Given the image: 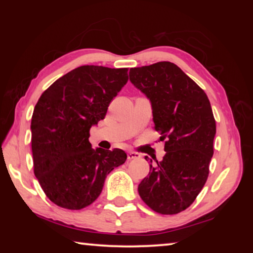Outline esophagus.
Here are the masks:
<instances>
[{
  "instance_id": "obj_1",
  "label": "esophagus",
  "mask_w": 253,
  "mask_h": 253,
  "mask_svg": "<svg viewBox=\"0 0 253 253\" xmlns=\"http://www.w3.org/2000/svg\"><path fill=\"white\" fill-rule=\"evenodd\" d=\"M140 157V155L138 153H136V152H128L127 153V158L129 161H131V160H137V158H139Z\"/></svg>"
}]
</instances>
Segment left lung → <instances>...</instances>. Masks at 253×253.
I'll list each match as a JSON object with an SVG mask.
<instances>
[{"mask_svg": "<svg viewBox=\"0 0 253 253\" xmlns=\"http://www.w3.org/2000/svg\"><path fill=\"white\" fill-rule=\"evenodd\" d=\"M129 80L151 101L154 128L168 139L163 161L151 164L138 185L139 196L157 213H179L194 202L209 176L216 132L211 104L172 62L131 68Z\"/></svg>", "mask_w": 253, "mask_h": 253, "instance_id": "1", "label": "left lung"}]
</instances>
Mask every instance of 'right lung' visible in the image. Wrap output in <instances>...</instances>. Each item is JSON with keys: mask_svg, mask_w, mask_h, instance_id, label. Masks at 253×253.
I'll list each match as a JSON object with an SVG mask.
<instances>
[{"mask_svg": "<svg viewBox=\"0 0 253 253\" xmlns=\"http://www.w3.org/2000/svg\"><path fill=\"white\" fill-rule=\"evenodd\" d=\"M128 69L81 66L42 93L31 119L34 175L51 202L81 210L100 195L106 176L125 163L123 149H93L89 130L104 119L128 81Z\"/></svg>", "mask_w": 253, "mask_h": 253, "instance_id": "1", "label": "right lung"}]
</instances>
